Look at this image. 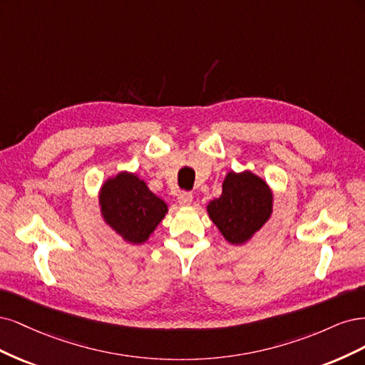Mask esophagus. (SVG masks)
Segmentation results:
<instances>
[{
  "label": "esophagus",
  "mask_w": 365,
  "mask_h": 365,
  "mask_svg": "<svg viewBox=\"0 0 365 365\" xmlns=\"http://www.w3.org/2000/svg\"><path fill=\"white\" fill-rule=\"evenodd\" d=\"M192 198H194V195L191 192H186V191H183L178 195V200L182 206H190L192 203Z\"/></svg>",
  "instance_id": "esophagus-1"
}]
</instances>
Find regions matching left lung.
<instances>
[{"mask_svg": "<svg viewBox=\"0 0 365 365\" xmlns=\"http://www.w3.org/2000/svg\"><path fill=\"white\" fill-rule=\"evenodd\" d=\"M273 212V192L252 171L227 173L222 192L207 205L209 218L225 240L241 245L250 241Z\"/></svg>", "mask_w": 365, "mask_h": 365, "instance_id": "1", "label": "left lung"}]
</instances>
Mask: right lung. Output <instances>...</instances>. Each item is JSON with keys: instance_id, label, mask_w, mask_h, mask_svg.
I'll return each instance as SVG.
<instances>
[{"instance_id": "right-lung-1", "label": "right lung", "mask_w": 365, "mask_h": 365, "mask_svg": "<svg viewBox=\"0 0 365 365\" xmlns=\"http://www.w3.org/2000/svg\"><path fill=\"white\" fill-rule=\"evenodd\" d=\"M98 198L106 225L130 244H144L168 212L167 203L127 171L106 180Z\"/></svg>"}]
</instances>
